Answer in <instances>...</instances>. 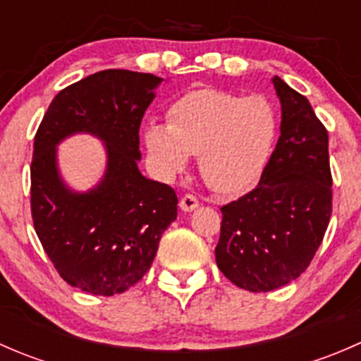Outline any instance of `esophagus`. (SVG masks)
I'll return each instance as SVG.
<instances>
[{"mask_svg": "<svg viewBox=\"0 0 361 361\" xmlns=\"http://www.w3.org/2000/svg\"><path fill=\"white\" fill-rule=\"evenodd\" d=\"M180 207L181 211H185V213H190V211H194L195 207H199V201L194 197V195H183L180 201Z\"/></svg>", "mask_w": 361, "mask_h": 361, "instance_id": "1", "label": "esophagus"}]
</instances>
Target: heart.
Instances as JSON below:
<instances>
[{"instance_id": "b5f03b06", "label": "heart", "mask_w": 361, "mask_h": 361, "mask_svg": "<svg viewBox=\"0 0 361 361\" xmlns=\"http://www.w3.org/2000/svg\"><path fill=\"white\" fill-rule=\"evenodd\" d=\"M278 137L265 97L199 89L171 104L167 126L150 122L143 141L160 176L174 180L199 155V171L218 194H239L260 180Z\"/></svg>"}]
</instances>
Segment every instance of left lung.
Instances as JSON below:
<instances>
[{
  "label": "left lung",
  "mask_w": 361,
  "mask_h": 361,
  "mask_svg": "<svg viewBox=\"0 0 361 361\" xmlns=\"http://www.w3.org/2000/svg\"><path fill=\"white\" fill-rule=\"evenodd\" d=\"M281 103L278 145L253 190L221 207L214 255L225 278L271 292L307 269L332 213L329 133L302 94L272 78Z\"/></svg>",
  "instance_id": "obj_1"
}]
</instances>
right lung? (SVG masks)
Listing matches in <instances>:
<instances>
[{
  "label": "right lung",
  "mask_w": 361,
  "mask_h": 361,
  "mask_svg": "<svg viewBox=\"0 0 361 361\" xmlns=\"http://www.w3.org/2000/svg\"><path fill=\"white\" fill-rule=\"evenodd\" d=\"M162 82L127 69L94 73L54 97L35 136V231L61 278L82 292L111 297L136 285L176 220V192L137 167L141 120ZM75 133L97 137L107 154L104 178L83 192L63 181L56 159Z\"/></svg>",
  "instance_id": "obj_1"
}]
</instances>
